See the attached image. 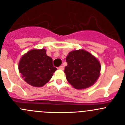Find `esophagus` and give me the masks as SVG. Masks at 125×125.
Listing matches in <instances>:
<instances>
[{
	"label": "esophagus",
	"mask_w": 125,
	"mask_h": 125,
	"mask_svg": "<svg viewBox=\"0 0 125 125\" xmlns=\"http://www.w3.org/2000/svg\"><path fill=\"white\" fill-rule=\"evenodd\" d=\"M58 69H61V70H63L64 69V67L63 66H61L58 67Z\"/></svg>",
	"instance_id": "esophagus-1"
}]
</instances>
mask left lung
Listing matches in <instances>:
<instances>
[{
  "instance_id": "left-lung-1",
  "label": "left lung",
  "mask_w": 125,
  "mask_h": 125,
  "mask_svg": "<svg viewBox=\"0 0 125 125\" xmlns=\"http://www.w3.org/2000/svg\"><path fill=\"white\" fill-rule=\"evenodd\" d=\"M66 79L75 89H84L92 85L100 75L101 66L98 60L87 51L74 50L66 57Z\"/></svg>"
}]
</instances>
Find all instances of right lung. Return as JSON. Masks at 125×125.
Listing matches in <instances>:
<instances>
[{
  "label": "right lung",
  "mask_w": 125,
  "mask_h": 125,
  "mask_svg": "<svg viewBox=\"0 0 125 125\" xmlns=\"http://www.w3.org/2000/svg\"><path fill=\"white\" fill-rule=\"evenodd\" d=\"M46 52L44 49L30 50L19 62V72L25 82L32 86L45 85L57 70L52 64V58L48 56Z\"/></svg>",
  "instance_id": "1"
}]
</instances>
